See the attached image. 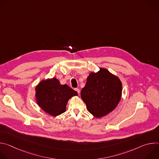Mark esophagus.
I'll use <instances>...</instances> for the list:
<instances>
[{"mask_svg": "<svg viewBox=\"0 0 159 159\" xmlns=\"http://www.w3.org/2000/svg\"><path fill=\"white\" fill-rule=\"evenodd\" d=\"M75 90H76L77 93H78V94H79V93H80V89H79L76 88V89H75Z\"/></svg>", "mask_w": 159, "mask_h": 159, "instance_id": "esophagus-1", "label": "esophagus"}]
</instances>
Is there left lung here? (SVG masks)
Returning a JSON list of instances; mask_svg holds the SVG:
<instances>
[{
	"mask_svg": "<svg viewBox=\"0 0 159 159\" xmlns=\"http://www.w3.org/2000/svg\"><path fill=\"white\" fill-rule=\"evenodd\" d=\"M80 95L87 111L100 118L117 107L121 99L122 83L118 76L100 67L98 72L89 74Z\"/></svg>",
	"mask_w": 159,
	"mask_h": 159,
	"instance_id": "1",
	"label": "left lung"
}]
</instances>
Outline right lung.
<instances>
[{
	"label": "right lung",
	"mask_w": 159,
	"mask_h": 159,
	"mask_svg": "<svg viewBox=\"0 0 159 159\" xmlns=\"http://www.w3.org/2000/svg\"><path fill=\"white\" fill-rule=\"evenodd\" d=\"M34 90L38 105L54 117L65 112L69 100L78 96L77 91L66 84H61L55 77L41 80Z\"/></svg>",
	"instance_id": "obj_1"
}]
</instances>
